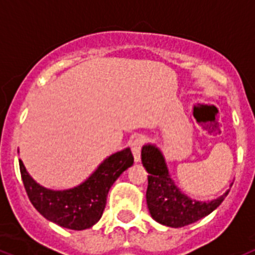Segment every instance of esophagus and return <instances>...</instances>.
<instances>
[{
	"instance_id": "obj_1",
	"label": "esophagus",
	"mask_w": 255,
	"mask_h": 255,
	"mask_svg": "<svg viewBox=\"0 0 255 255\" xmlns=\"http://www.w3.org/2000/svg\"><path fill=\"white\" fill-rule=\"evenodd\" d=\"M143 144V138L142 136H136L135 139L132 140L131 143V151L132 155H134V160L138 163L140 160V148H142Z\"/></svg>"
}]
</instances>
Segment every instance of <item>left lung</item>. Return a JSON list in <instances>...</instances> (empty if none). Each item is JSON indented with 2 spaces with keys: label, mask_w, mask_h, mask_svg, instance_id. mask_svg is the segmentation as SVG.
I'll use <instances>...</instances> for the list:
<instances>
[{
  "label": "left lung",
  "mask_w": 255,
  "mask_h": 255,
  "mask_svg": "<svg viewBox=\"0 0 255 255\" xmlns=\"http://www.w3.org/2000/svg\"><path fill=\"white\" fill-rule=\"evenodd\" d=\"M142 163L148 172L147 206L153 220L163 226L180 228L198 222L222 205L229 190L211 202L189 198L174 185L163 153L153 144L142 147Z\"/></svg>",
  "instance_id": "8db88e82"
}]
</instances>
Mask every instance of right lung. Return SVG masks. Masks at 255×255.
Returning a JSON list of instances; mask_svg holds the SVG:
<instances>
[{
    "mask_svg": "<svg viewBox=\"0 0 255 255\" xmlns=\"http://www.w3.org/2000/svg\"><path fill=\"white\" fill-rule=\"evenodd\" d=\"M132 163L130 148L119 151L107 157L85 182L67 190L40 186L29 176L22 160H19V168L29 201L44 218L64 228L83 231L100 220L109 189Z\"/></svg>",
    "mask_w": 255,
    "mask_h": 255,
    "instance_id": "right-lung-1",
    "label": "right lung"
}]
</instances>
